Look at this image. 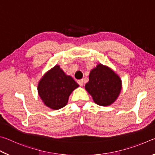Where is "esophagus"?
Returning <instances> with one entry per match:
<instances>
[{
	"mask_svg": "<svg viewBox=\"0 0 155 155\" xmlns=\"http://www.w3.org/2000/svg\"><path fill=\"white\" fill-rule=\"evenodd\" d=\"M77 83H78V85H79L80 86H81V87H82V86H83V85H84V83H83V79L78 80L77 81Z\"/></svg>",
	"mask_w": 155,
	"mask_h": 155,
	"instance_id": "1",
	"label": "esophagus"
}]
</instances>
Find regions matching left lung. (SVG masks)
<instances>
[{
    "label": "left lung",
    "instance_id": "obj_1",
    "mask_svg": "<svg viewBox=\"0 0 155 155\" xmlns=\"http://www.w3.org/2000/svg\"><path fill=\"white\" fill-rule=\"evenodd\" d=\"M122 89L119 76L109 67L100 64L91 70L85 90L92 96L94 103L109 106L116 101Z\"/></svg>",
    "mask_w": 155,
    "mask_h": 155
}]
</instances>
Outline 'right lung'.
<instances>
[{"label":"right lung","mask_w":155,"mask_h":155,"mask_svg":"<svg viewBox=\"0 0 155 155\" xmlns=\"http://www.w3.org/2000/svg\"><path fill=\"white\" fill-rule=\"evenodd\" d=\"M78 86L70 76L65 74L57 65L41 78L38 91L46 106L57 110L66 105L70 94Z\"/></svg>","instance_id":"1"}]
</instances>
